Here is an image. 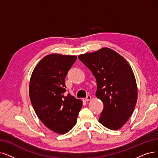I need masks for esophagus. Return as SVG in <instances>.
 Returning <instances> with one entry per match:
<instances>
[{
	"mask_svg": "<svg viewBox=\"0 0 158 158\" xmlns=\"http://www.w3.org/2000/svg\"><path fill=\"white\" fill-rule=\"evenodd\" d=\"M91 99V97L90 96V95H87L85 98H84V100H85V101H89V100H90Z\"/></svg>",
	"mask_w": 158,
	"mask_h": 158,
	"instance_id": "34e87169",
	"label": "esophagus"
}]
</instances>
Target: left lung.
<instances>
[{
	"instance_id": "1",
	"label": "left lung",
	"mask_w": 158,
	"mask_h": 158,
	"mask_svg": "<svg viewBox=\"0 0 158 158\" xmlns=\"http://www.w3.org/2000/svg\"><path fill=\"white\" fill-rule=\"evenodd\" d=\"M78 58L96 78V96L104 104L99 122L110 130L121 128L131 117L137 99L135 76L128 61L108 48L79 55Z\"/></svg>"
}]
</instances>
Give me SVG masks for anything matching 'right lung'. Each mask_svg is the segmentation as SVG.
Masks as SVG:
<instances>
[{"label": "right lung", "mask_w": 158, "mask_h": 158, "mask_svg": "<svg viewBox=\"0 0 158 158\" xmlns=\"http://www.w3.org/2000/svg\"><path fill=\"white\" fill-rule=\"evenodd\" d=\"M77 57L52 54L35 67L30 81L31 105L41 122L52 131L64 134L76 124L82 102L65 95V79Z\"/></svg>", "instance_id": "right-lung-1"}]
</instances>
